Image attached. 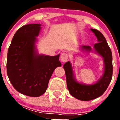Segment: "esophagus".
<instances>
[{"mask_svg":"<svg viewBox=\"0 0 120 120\" xmlns=\"http://www.w3.org/2000/svg\"><path fill=\"white\" fill-rule=\"evenodd\" d=\"M68 58H69V56L67 53H62V55H61V57H60V60H61V62H66L67 61H68Z\"/></svg>","mask_w":120,"mask_h":120,"instance_id":"obj_1","label":"esophagus"}]
</instances>
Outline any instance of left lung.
<instances>
[{
  "label": "left lung",
  "instance_id": "1",
  "mask_svg": "<svg viewBox=\"0 0 120 120\" xmlns=\"http://www.w3.org/2000/svg\"><path fill=\"white\" fill-rule=\"evenodd\" d=\"M98 39V43L94 44L95 50L104 58L105 64V72L101 79L96 83L91 85H85L79 83L73 77L70 62L64 64L67 88L72 96L82 101H89L101 96L108 88L112 77V55L111 49L103 35L97 29H91ZM82 48L86 50H91L88 45H83Z\"/></svg>",
  "mask_w": 120,
  "mask_h": 120
}]
</instances>
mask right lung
Instances as JSON below:
<instances>
[{
	"mask_svg": "<svg viewBox=\"0 0 120 120\" xmlns=\"http://www.w3.org/2000/svg\"><path fill=\"white\" fill-rule=\"evenodd\" d=\"M40 26L27 24L15 32L8 49L6 62L7 75L14 88L19 93L34 97L45 93L53 72L61 66L59 55H35V43Z\"/></svg>",
	"mask_w": 120,
	"mask_h": 120,
	"instance_id": "obj_1",
	"label": "right lung"
}]
</instances>
